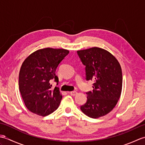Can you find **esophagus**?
I'll return each instance as SVG.
<instances>
[{
  "instance_id": "1",
  "label": "esophagus",
  "mask_w": 145,
  "mask_h": 145,
  "mask_svg": "<svg viewBox=\"0 0 145 145\" xmlns=\"http://www.w3.org/2000/svg\"><path fill=\"white\" fill-rule=\"evenodd\" d=\"M69 93H70L71 95H72V96H75V95H76V94H77V92L75 91H72L69 92Z\"/></svg>"
}]
</instances>
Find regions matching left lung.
<instances>
[{
	"instance_id": "1",
	"label": "left lung",
	"mask_w": 145,
	"mask_h": 145,
	"mask_svg": "<svg viewBox=\"0 0 145 145\" xmlns=\"http://www.w3.org/2000/svg\"><path fill=\"white\" fill-rule=\"evenodd\" d=\"M77 54L85 66L86 80L94 82L93 91L87 92V102L80 109L92 118L106 115L116 106L121 95V66L112 54L103 48L92 47L78 50Z\"/></svg>"
}]
</instances>
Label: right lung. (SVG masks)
I'll use <instances>...</instances> for the list:
<instances>
[{
  "mask_svg": "<svg viewBox=\"0 0 145 145\" xmlns=\"http://www.w3.org/2000/svg\"><path fill=\"white\" fill-rule=\"evenodd\" d=\"M69 54L63 48H45L30 54L22 65L18 86L27 109L40 116H47L56 110L62 95L59 88L52 90L50 82L58 84L55 71Z\"/></svg>",
  "mask_w": 145,
  "mask_h": 145,
  "instance_id": "1",
  "label": "right lung"
}]
</instances>
